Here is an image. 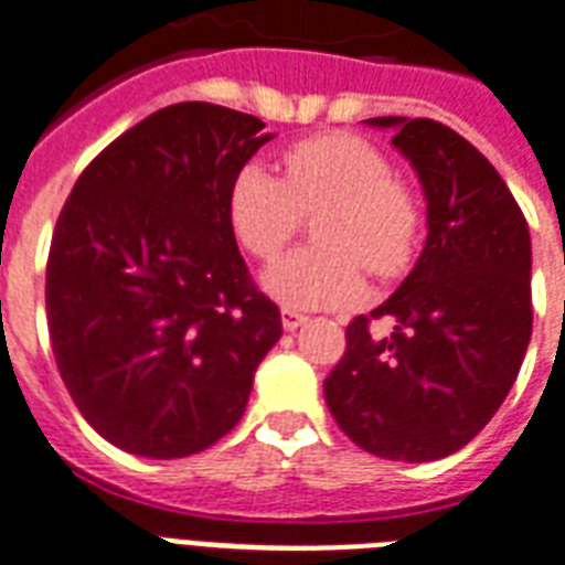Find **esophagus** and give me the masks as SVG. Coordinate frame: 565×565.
<instances>
[{
	"label": "esophagus",
	"mask_w": 565,
	"mask_h": 565,
	"mask_svg": "<svg viewBox=\"0 0 565 565\" xmlns=\"http://www.w3.org/2000/svg\"><path fill=\"white\" fill-rule=\"evenodd\" d=\"M305 322H308V317H305V313L290 311V308H284V311H281L284 331H296V329H299V326H305Z\"/></svg>",
	"instance_id": "esophagus-1"
}]
</instances>
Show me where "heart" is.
<instances>
[{
  "mask_svg": "<svg viewBox=\"0 0 565 565\" xmlns=\"http://www.w3.org/2000/svg\"><path fill=\"white\" fill-rule=\"evenodd\" d=\"M317 222L322 248H301L275 260L264 275L266 292L292 311H329L364 292L361 266L394 278L408 266L420 236V206L394 166L370 141L347 132L313 136L284 150V178L245 166L231 186V225L260 260H273L305 225Z\"/></svg>",
  "mask_w": 565,
  "mask_h": 565,
  "instance_id": "b5f03b06",
  "label": "heart"
}]
</instances>
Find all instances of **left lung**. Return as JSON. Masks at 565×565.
Wrapping results in <instances>:
<instances>
[{
	"mask_svg": "<svg viewBox=\"0 0 565 565\" xmlns=\"http://www.w3.org/2000/svg\"><path fill=\"white\" fill-rule=\"evenodd\" d=\"M394 129L426 198V245L397 292L370 313L395 331L347 326L326 406L373 456L433 462L483 429L510 394L531 343V231L489 159L429 118H370Z\"/></svg>",
	"mask_w": 565,
	"mask_h": 565,
	"instance_id": "left-lung-1",
	"label": "left lung"
}]
</instances>
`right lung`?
Instances as JSON below:
<instances>
[{"instance_id": "right-lung-1", "label": "right lung", "mask_w": 565, "mask_h": 565, "mask_svg": "<svg viewBox=\"0 0 565 565\" xmlns=\"http://www.w3.org/2000/svg\"><path fill=\"white\" fill-rule=\"evenodd\" d=\"M264 127L215 103L153 111L97 153L55 222V364L82 417L127 454L180 459L227 436L281 338L227 210L273 139Z\"/></svg>"}]
</instances>
